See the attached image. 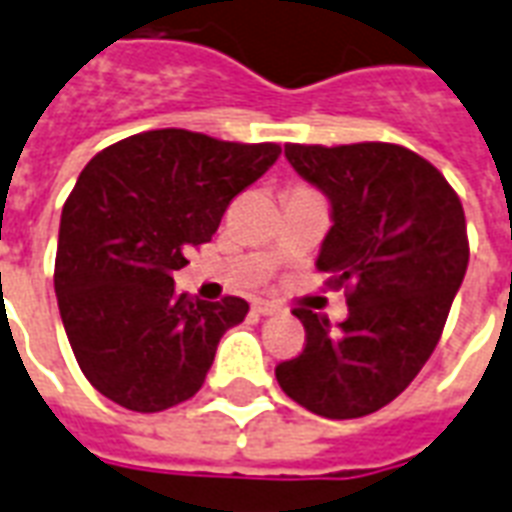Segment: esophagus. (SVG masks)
<instances>
[{"instance_id":"1","label":"esophagus","mask_w":512,"mask_h":512,"mask_svg":"<svg viewBox=\"0 0 512 512\" xmlns=\"http://www.w3.org/2000/svg\"><path fill=\"white\" fill-rule=\"evenodd\" d=\"M253 310H256L259 315H278L283 307L270 302V299H256V302H253Z\"/></svg>"}]
</instances>
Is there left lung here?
Returning a JSON list of instances; mask_svg holds the SVG:
<instances>
[{
	"label": "left lung",
	"mask_w": 512,
	"mask_h": 512,
	"mask_svg": "<svg viewBox=\"0 0 512 512\" xmlns=\"http://www.w3.org/2000/svg\"><path fill=\"white\" fill-rule=\"evenodd\" d=\"M286 159L332 205L315 267L345 288L348 318L332 326L297 307L305 351L275 378L315 416H370L410 386L443 334L470 261L464 207L440 169L391 142H288Z\"/></svg>",
	"instance_id": "1"
}]
</instances>
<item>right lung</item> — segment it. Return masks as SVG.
<instances>
[{
    "label": "right lung",
    "instance_id": "right-lung-1",
    "mask_svg": "<svg viewBox=\"0 0 512 512\" xmlns=\"http://www.w3.org/2000/svg\"><path fill=\"white\" fill-rule=\"evenodd\" d=\"M278 156V142L156 129L88 161L61 210L53 286L72 353L99 394L159 413L202 388L248 302L178 294L172 272Z\"/></svg>",
    "mask_w": 512,
    "mask_h": 512
}]
</instances>
